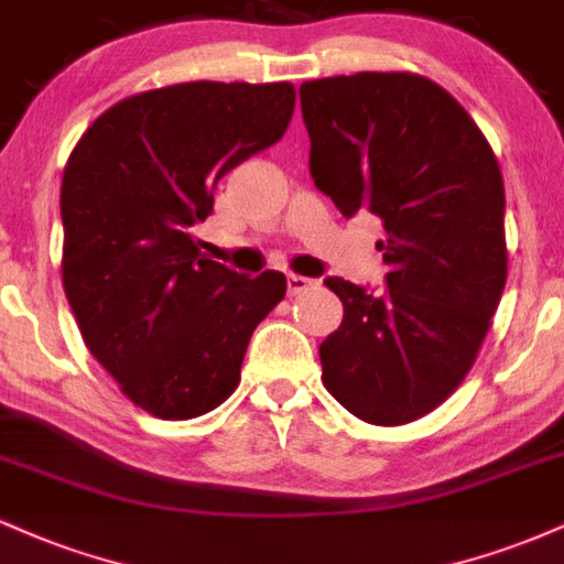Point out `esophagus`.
I'll return each instance as SVG.
<instances>
[{"instance_id": "obj_1", "label": "esophagus", "mask_w": 564, "mask_h": 564, "mask_svg": "<svg viewBox=\"0 0 564 564\" xmlns=\"http://www.w3.org/2000/svg\"><path fill=\"white\" fill-rule=\"evenodd\" d=\"M286 286H289V294H302V291H307L310 286H313V281L304 275H286Z\"/></svg>"}]
</instances>
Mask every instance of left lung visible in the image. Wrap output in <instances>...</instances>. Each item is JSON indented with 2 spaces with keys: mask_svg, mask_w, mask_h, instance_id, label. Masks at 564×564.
<instances>
[{
  "mask_svg": "<svg viewBox=\"0 0 564 564\" xmlns=\"http://www.w3.org/2000/svg\"><path fill=\"white\" fill-rule=\"evenodd\" d=\"M315 187L384 223L373 294L326 278L345 318L321 345L323 384L352 416L398 426L462 384L507 283L503 180L480 127L435 82L392 70L300 87Z\"/></svg>",
  "mask_w": 564,
  "mask_h": 564,
  "instance_id": "obj_1",
  "label": "left lung"
}]
</instances>
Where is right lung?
Masks as SVG:
<instances>
[{
  "instance_id": "1",
  "label": "right lung",
  "mask_w": 564,
  "mask_h": 564,
  "mask_svg": "<svg viewBox=\"0 0 564 564\" xmlns=\"http://www.w3.org/2000/svg\"><path fill=\"white\" fill-rule=\"evenodd\" d=\"M289 82H187L97 116L61 187L63 289L84 345L142 411L183 422L230 398L286 275H238L191 230L225 172L286 132Z\"/></svg>"
}]
</instances>
